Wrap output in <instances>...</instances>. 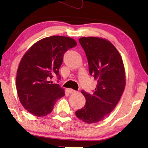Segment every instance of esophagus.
Segmentation results:
<instances>
[{
	"instance_id": "esophagus-1",
	"label": "esophagus",
	"mask_w": 148,
	"mask_h": 148,
	"mask_svg": "<svg viewBox=\"0 0 148 148\" xmlns=\"http://www.w3.org/2000/svg\"><path fill=\"white\" fill-rule=\"evenodd\" d=\"M67 91L69 94H74V93H76V91L73 90V89H68Z\"/></svg>"
}]
</instances>
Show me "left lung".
<instances>
[{"label":"left lung","instance_id":"left-lung-1","mask_svg":"<svg viewBox=\"0 0 148 148\" xmlns=\"http://www.w3.org/2000/svg\"><path fill=\"white\" fill-rule=\"evenodd\" d=\"M79 42L86 52L90 74L97 81V86L92 94L82 91L86 103L75 114L85 123H96L106 118L120 100L126 84L125 66L120 53L108 40L82 37Z\"/></svg>","mask_w":148,"mask_h":148}]
</instances>
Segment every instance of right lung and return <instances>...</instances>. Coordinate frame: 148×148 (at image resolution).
I'll return each instance as SVG.
<instances>
[{
	"label": "right lung",
	"instance_id": "obj_1",
	"mask_svg": "<svg viewBox=\"0 0 148 148\" xmlns=\"http://www.w3.org/2000/svg\"><path fill=\"white\" fill-rule=\"evenodd\" d=\"M77 45L71 38L52 36L33 44L20 61L16 88L20 102L25 110L36 116H44L53 110L64 90L54 84V75L60 79L59 68L66 51Z\"/></svg>",
	"mask_w": 148,
	"mask_h": 148
}]
</instances>
